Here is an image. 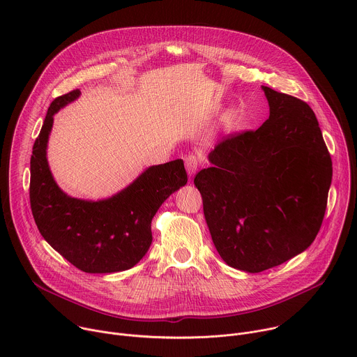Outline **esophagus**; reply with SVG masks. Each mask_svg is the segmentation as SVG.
Returning a JSON list of instances; mask_svg holds the SVG:
<instances>
[{
    "label": "esophagus",
    "instance_id": "esophagus-1",
    "mask_svg": "<svg viewBox=\"0 0 357 357\" xmlns=\"http://www.w3.org/2000/svg\"><path fill=\"white\" fill-rule=\"evenodd\" d=\"M199 164H200V160L196 154H189V155L185 157V168H186V171L190 176L196 174V171L199 168Z\"/></svg>",
    "mask_w": 357,
    "mask_h": 357
}]
</instances>
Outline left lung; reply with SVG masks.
<instances>
[{"instance_id": "left-lung-1", "label": "left lung", "mask_w": 357, "mask_h": 357, "mask_svg": "<svg viewBox=\"0 0 357 357\" xmlns=\"http://www.w3.org/2000/svg\"><path fill=\"white\" fill-rule=\"evenodd\" d=\"M268 120L229 134L195 176L203 213L227 266L261 273L307 250L328 203L332 160L305 101L263 86Z\"/></svg>"}]
</instances>
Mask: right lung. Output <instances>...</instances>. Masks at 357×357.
Here are the masks:
<instances>
[{"mask_svg":"<svg viewBox=\"0 0 357 357\" xmlns=\"http://www.w3.org/2000/svg\"><path fill=\"white\" fill-rule=\"evenodd\" d=\"M80 96L72 90L50 103L31 157V209L42 237L76 268L90 274L134 267L152 243L151 222L171 193L186 185L182 160L151 167L105 200L63 193L50 174L46 145L54 114Z\"/></svg>","mask_w":357,"mask_h":357,"instance_id":"1","label":"right lung"}]
</instances>
